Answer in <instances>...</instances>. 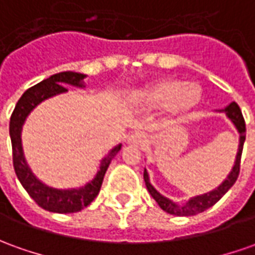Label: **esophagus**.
Masks as SVG:
<instances>
[{
    "mask_svg": "<svg viewBox=\"0 0 255 255\" xmlns=\"http://www.w3.org/2000/svg\"><path fill=\"white\" fill-rule=\"evenodd\" d=\"M128 143L131 145H143L145 143V136L143 133H140V131H134V133H131L130 136H129Z\"/></svg>",
    "mask_w": 255,
    "mask_h": 255,
    "instance_id": "esophagus-1",
    "label": "esophagus"
}]
</instances>
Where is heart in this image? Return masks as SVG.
<instances>
[{
  "label": "heart",
  "mask_w": 255,
  "mask_h": 255,
  "mask_svg": "<svg viewBox=\"0 0 255 255\" xmlns=\"http://www.w3.org/2000/svg\"><path fill=\"white\" fill-rule=\"evenodd\" d=\"M136 100L151 108L165 107L171 119H179L196 110L203 100L201 86L193 82L162 77L152 80L136 91Z\"/></svg>",
  "instance_id": "heart-1"
}]
</instances>
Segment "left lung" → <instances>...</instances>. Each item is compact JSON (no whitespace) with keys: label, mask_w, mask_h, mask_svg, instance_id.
Segmentation results:
<instances>
[{"label":"left lung","mask_w":255,"mask_h":255,"mask_svg":"<svg viewBox=\"0 0 255 255\" xmlns=\"http://www.w3.org/2000/svg\"><path fill=\"white\" fill-rule=\"evenodd\" d=\"M221 112H225V115L229 118L232 121V124L235 125V128L238 129L239 134V148H238V155H236V161L235 165L232 168L231 173L228 175V178L225 179L222 183L219 184L217 189L204 193V194H200L196 197H191L189 201H186L184 204L179 205L175 201H172L169 198L164 197L161 193H158L155 190V187L150 183V178H148V172L144 169V182L147 186V190L151 194V197L157 201V204L168 214L172 215H176V217H190V215H196L200 212L208 210L210 207L218 203L221 198L224 197V194L226 191L231 189L232 186L235 184V182L238 180L239 172H240V158H242V151H243V144H245L246 140V124L245 118L242 115V111L239 108V105L236 103H232L229 104L225 110Z\"/></svg>","instance_id":"obj_1"}]
</instances>
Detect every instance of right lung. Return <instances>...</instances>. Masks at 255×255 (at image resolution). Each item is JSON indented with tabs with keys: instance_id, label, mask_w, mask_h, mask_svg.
Instances as JSON below:
<instances>
[{
	"instance_id": "add662e5",
	"label": "right lung",
	"mask_w": 255,
	"mask_h": 255,
	"mask_svg": "<svg viewBox=\"0 0 255 255\" xmlns=\"http://www.w3.org/2000/svg\"><path fill=\"white\" fill-rule=\"evenodd\" d=\"M84 77L86 75L77 73V72H61L57 75H52L48 79H45L24 91L23 96L19 98L16 107L10 115L9 136L10 143H12V159H13L15 173L19 182L24 187V190L29 193V196L47 211L69 214V212L80 211L84 207L90 204L100 193L105 172L108 169L112 158L117 155L122 147V144L114 147L108 152V155L101 159L100 169L96 173L94 179H91L89 183H86L83 187H79V189H65V190L54 189L40 182L34 176V173L30 171L29 165L24 159L22 138H20L26 118L29 117L31 111L40 103H43L44 100L54 97L61 93H66L68 89L65 87V84H71L75 87H84Z\"/></svg>"
}]
</instances>
